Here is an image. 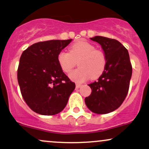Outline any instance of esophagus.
<instances>
[{"label": "esophagus", "mask_w": 149, "mask_h": 149, "mask_svg": "<svg viewBox=\"0 0 149 149\" xmlns=\"http://www.w3.org/2000/svg\"><path fill=\"white\" fill-rule=\"evenodd\" d=\"M80 87H81V85H80V84H76V88L77 89L80 88Z\"/></svg>", "instance_id": "esophagus-1"}]
</instances>
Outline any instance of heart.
I'll list each match as a JSON object with an SVG mask.
<instances>
[{
    "label": "heart",
    "mask_w": 149,
    "mask_h": 149,
    "mask_svg": "<svg viewBox=\"0 0 149 149\" xmlns=\"http://www.w3.org/2000/svg\"><path fill=\"white\" fill-rule=\"evenodd\" d=\"M78 61V69L70 74L76 83H83L90 77L99 78L104 72L107 64L105 54L95 45L87 41L76 42L69 47V52L61 51L57 55V62L63 72H71Z\"/></svg>",
    "instance_id": "1"
}]
</instances>
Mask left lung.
Masks as SVG:
<instances>
[{"instance_id": "8db88e82", "label": "left lung", "mask_w": 149, "mask_h": 149, "mask_svg": "<svg viewBox=\"0 0 149 149\" xmlns=\"http://www.w3.org/2000/svg\"><path fill=\"white\" fill-rule=\"evenodd\" d=\"M90 39L102 46L107 64L98 80L88 85L92 92L85 102L95 113H109L117 109L127 95L132 72L129 53L115 39L103 36Z\"/></svg>"}]
</instances>
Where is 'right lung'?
<instances>
[{"label": "right lung", "mask_w": 149, "mask_h": 149, "mask_svg": "<svg viewBox=\"0 0 149 149\" xmlns=\"http://www.w3.org/2000/svg\"><path fill=\"white\" fill-rule=\"evenodd\" d=\"M71 40L38 42L22 52L17 70L19 85L25 102L37 113H59L76 88L57 62L59 52Z\"/></svg>", "instance_id": "add662e5"}]
</instances>
